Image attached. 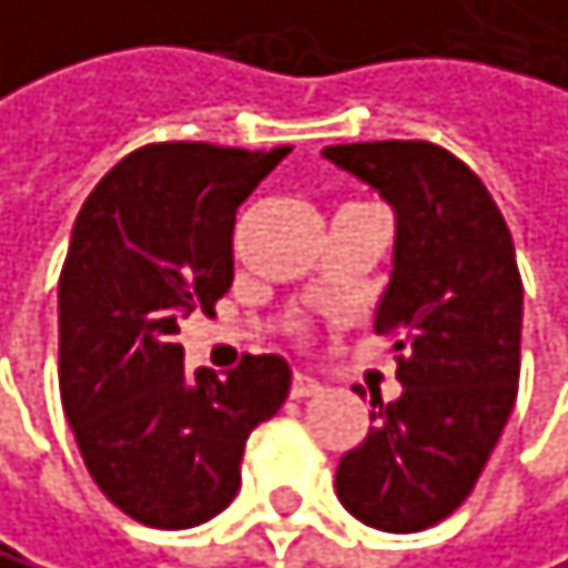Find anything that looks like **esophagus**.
Instances as JSON below:
<instances>
[{"instance_id": "obj_1", "label": "esophagus", "mask_w": 568, "mask_h": 568, "mask_svg": "<svg viewBox=\"0 0 568 568\" xmlns=\"http://www.w3.org/2000/svg\"><path fill=\"white\" fill-rule=\"evenodd\" d=\"M290 394H293L296 402H303V398H314V394H321V384H317L314 377H307V373H296L293 384H290Z\"/></svg>"}]
</instances>
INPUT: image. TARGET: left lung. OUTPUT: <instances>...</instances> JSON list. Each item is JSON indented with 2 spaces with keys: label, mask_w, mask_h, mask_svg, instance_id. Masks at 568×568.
I'll return each instance as SVG.
<instances>
[{
  "label": "left lung",
  "mask_w": 568,
  "mask_h": 568,
  "mask_svg": "<svg viewBox=\"0 0 568 568\" xmlns=\"http://www.w3.org/2000/svg\"><path fill=\"white\" fill-rule=\"evenodd\" d=\"M398 212L394 272L373 332L394 338L402 398H373L366 439L338 460L356 520L412 535L471 496L517 402L524 282L514 236L468 163L423 139L327 145Z\"/></svg>",
  "instance_id": "8db88e82"
}]
</instances>
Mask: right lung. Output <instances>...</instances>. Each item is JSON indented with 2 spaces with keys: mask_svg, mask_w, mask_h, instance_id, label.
<instances>
[{
  "mask_svg": "<svg viewBox=\"0 0 568 568\" xmlns=\"http://www.w3.org/2000/svg\"><path fill=\"white\" fill-rule=\"evenodd\" d=\"M290 156L153 142L93 187L59 278V387L87 471L121 514L181 530L226 509L244 444L290 394L282 356H244L226 381L184 369L174 342L233 282V223Z\"/></svg>",
  "mask_w": 568,
  "mask_h": 568,
  "instance_id": "right-lung-1",
  "label": "right lung"
}]
</instances>
